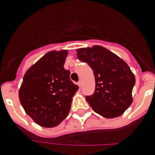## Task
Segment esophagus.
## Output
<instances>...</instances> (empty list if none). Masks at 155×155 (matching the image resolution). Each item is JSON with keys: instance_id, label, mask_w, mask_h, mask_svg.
<instances>
[{"instance_id": "1", "label": "esophagus", "mask_w": 155, "mask_h": 155, "mask_svg": "<svg viewBox=\"0 0 155 155\" xmlns=\"http://www.w3.org/2000/svg\"><path fill=\"white\" fill-rule=\"evenodd\" d=\"M78 86H79V87H81V85H82V81L81 80H80V81H78Z\"/></svg>"}]
</instances>
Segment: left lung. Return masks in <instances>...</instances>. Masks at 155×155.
Masks as SVG:
<instances>
[{
  "instance_id": "left-lung-1",
  "label": "left lung",
  "mask_w": 155,
  "mask_h": 155,
  "mask_svg": "<svg viewBox=\"0 0 155 155\" xmlns=\"http://www.w3.org/2000/svg\"><path fill=\"white\" fill-rule=\"evenodd\" d=\"M78 51L81 61L92 69L95 89L85 96L93 110L105 118L121 116L133 102L135 77L127 63L100 46L81 48Z\"/></svg>"
}]
</instances>
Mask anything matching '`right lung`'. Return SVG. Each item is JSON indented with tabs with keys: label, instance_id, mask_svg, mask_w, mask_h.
<instances>
[{
	"label": "right lung",
	"instance_id": "add662e5",
	"mask_svg": "<svg viewBox=\"0 0 155 155\" xmlns=\"http://www.w3.org/2000/svg\"><path fill=\"white\" fill-rule=\"evenodd\" d=\"M68 50L50 51L25 74L19 89L20 102L38 125L54 127L68 116L72 97L78 90L64 68Z\"/></svg>",
	"mask_w": 155,
	"mask_h": 155
}]
</instances>
